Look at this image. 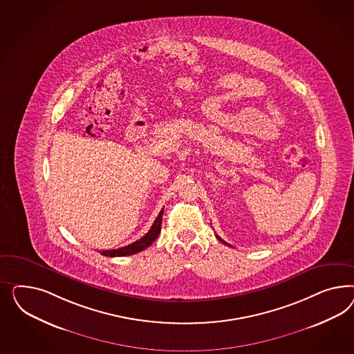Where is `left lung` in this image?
Here are the masks:
<instances>
[{
  "label": "left lung",
  "mask_w": 354,
  "mask_h": 354,
  "mask_svg": "<svg viewBox=\"0 0 354 354\" xmlns=\"http://www.w3.org/2000/svg\"><path fill=\"white\" fill-rule=\"evenodd\" d=\"M216 237H218V240H221V241H222V243H223V244H225V245H228V247H231V245H230V244H227V243H225V241H223V240H222V239H221V237H219V236L216 235Z\"/></svg>",
  "instance_id": "1"
}]
</instances>
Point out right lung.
<instances>
[{"mask_svg": "<svg viewBox=\"0 0 354 354\" xmlns=\"http://www.w3.org/2000/svg\"><path fill=\"white\" fill-rule=\"evenodd\" d=\"M162 215H163V209L160 212L158 216L156 218L154 223L151 225L148 234L142 236L138 241L129 244L127 247L118 248V249H111V250H100L102 256L106 257H124V256H131L135 253H139L141 250L147 249L150 244H153V241L158 237L161 232Z\"/></svg>", "mask_w": 354, "mask_h": 354, "instance_id": "1", "label": "right lung"}]
</instances>
